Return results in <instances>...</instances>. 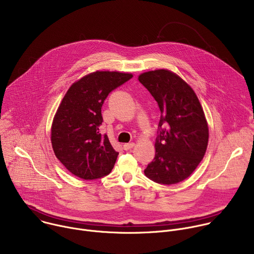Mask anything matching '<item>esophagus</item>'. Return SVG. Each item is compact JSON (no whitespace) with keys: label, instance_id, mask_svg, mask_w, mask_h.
I'll return each mask as SVG.
<instances>
[{"label":"esophagus","instance_id":"34e87169","mask_svg":"<svg viewBox=\"0 0 254 254\" xmlns=\"http://www.w3.org/2000/svg\"><path fill=\"white\" fill-rule=\"evenodd\" d=\"M134 147V142H128V143H125L124 144V150L128 151L130 149H132Z\"/></svg>","mask_w":254,"mask_h":254}]
</instances>
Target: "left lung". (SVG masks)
<instances>
[{"instance_id": "8db88e82", "label": "left lung", "mask_w": 254, "mask_h": 254, "mask_svg": "<svg viewBox=\"0 0 254 254\" xmlns=\"http://www.w3.org/2000/svg\"><path fill=\"white\" fill-rule=\"evenodd\" d=\"M138 81L161 111L156 155L144 175L164 185L182 182L196 170L207 150L209 127L203 107L193 88L171 70L143 72Z\"/></svg>"}]
</instances>
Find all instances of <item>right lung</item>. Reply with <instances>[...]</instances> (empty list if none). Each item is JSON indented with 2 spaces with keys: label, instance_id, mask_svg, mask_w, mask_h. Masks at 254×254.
Masks as SVG:
<instances>
[{
  "label": "right lung",
  "instance_id": "add662e5",
  "mask_svg": "<svg viewBox=\"0 0 254 254\" xmlns=\"http://www.w3.org/2000/svg\"><path fill=\"white\" fill-rule=\"evenodd\" d=\"M132 77L119 71H95L72 84L61 100L51 126L56 158L74 176L93 180L110 174L119 153L101 135V106L114 89Z\"/></svg>",
  "mask_w": 254,
  "mask_h": 254
}]
</instances>
